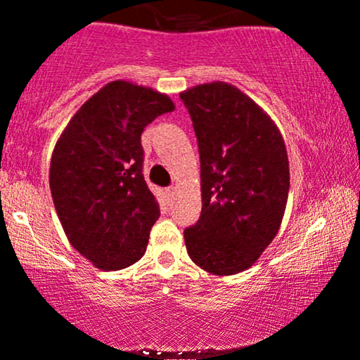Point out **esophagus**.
I'll return each mask as SVG.
<instances>
[{"mask_svg": "<svg viewBox=\"0 0 360 360\" xmlns=\"http://www.w3.org/2000/svg\"><path fill=\"white\" fill-rule=\"evenodd\" d=\"M176 191H177V189L174 188V186H172V188H167V189H166L167 196H171V198H172V196H174V194H176Z\"/></svg>", "mask_w": 360, "mask_h": 360, "instance_id": "1", "label": "esophagus"}]
</instances>
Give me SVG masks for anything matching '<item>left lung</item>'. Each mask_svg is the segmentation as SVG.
<instances>
[{"label":"left lung","instance_id":"1","mask_svg":"<svg viewBox=\"0 0 360 360\" xmlns=\"http://www.w3.org/2000/svg\"><path fill=\"white\" fill-rule=\"evenodd\" d=\"M201 160V217L184 230L189 257L214 276L249 269L274 240L289 193L284 139L252 98L223 81L179 93Z\"/></svg>","mask_w":360,"mask_h":360}]
</instances>
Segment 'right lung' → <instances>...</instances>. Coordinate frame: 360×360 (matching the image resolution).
I'll return each mask as SVG.
<instances>
[{"instance_id":"right-lung-1","label":"right lung","mask_w":360,"mask_h":360,"mask_svg":"<svg viewBox=\"0 0 360 360\" xmlns=\"http://www.w3.org/2000/svg\"><path fill=\"white\" fill-rule=\"evenodd\" d=\"M174 108L167 94L111 81L57 139L49 169L53 206L68 240L98 269H125L146 254L160 210L142 174L140 137Z\"/></svg>"}]
</instances>
